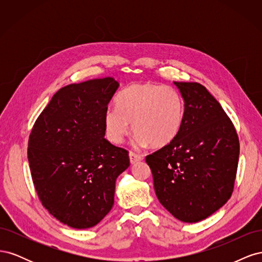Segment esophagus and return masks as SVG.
Segmentation results:
<instances>
[{"label":"esophagus","instance_id":"esophagus-1","mask_svg":"<svg viewBox=\"0 0 262 262\" xmlns=\"http://www.w3.org/2000/svg\"><path fill=\"white\" fill-rule=\"evenodd\" d=\"M129 156H130V162H131V164H136V163H138V162L143 160V156L139 155V154H136V153H133V152H130V153H129Z\"/></svg>","mask_w":262,"mask_h":262}]
</instances>
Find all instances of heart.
<instances>
[{
	"instance_id": "heart-1",
	"label": "heart",
	"mask_w": 262,
	"mask_h": 262,
	"mask_svg": "<svg viewBox=\"0 0 262 262\" xmlns=\"http://www.w3.org/2000/svg\"><path fill=\"white\" fill-rule=\"evenodd\" d=\"M117 107L104 116L105 133L114 144H120L132 130L136 143L162 147L176 138L185 115V104L177 89L155 83H136L119 93Z\"/></svg>"
}]
</instances>
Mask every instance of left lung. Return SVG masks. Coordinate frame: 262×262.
<instances>
[{
  "label": "left lung",
  "instance_id": "left-lung-1",
  "mask_svg": "<svg viewBox=\"0 0 262 262\" xmlns=\"http://www.w3.org/2000/svg\"><path fill=\"white\" fill-rule=\"evenodd\" d=\"M173 84L185 100L184 121L176 138L145 161L163 207L179 221L195 223L231 198L239 140L231 119L203 85Z\"/></svg>",
  "mask_w": 262,
  "mask_h": 262
}]
</instances>
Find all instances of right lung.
Here are the masks:
<instances>
[{
	"label": "right lung",
	"mask_w": 262,
	"mask_h": 262,
	"mask_svg": "<svg viewBox=\"0 0 262 262\" xmlns=\"http://www.w3.org/2000/svg\"><path fill=\"white\" fill-rule=\"evenodd\" d=\"M119 87L113 77L62 87L28 140L31 178L43 207L61 223L90 228L114 205L116 179L129 152L105 139L104 116Z\"/></svg>",
	"instance_id": "obj_1"
}]
</instances>
